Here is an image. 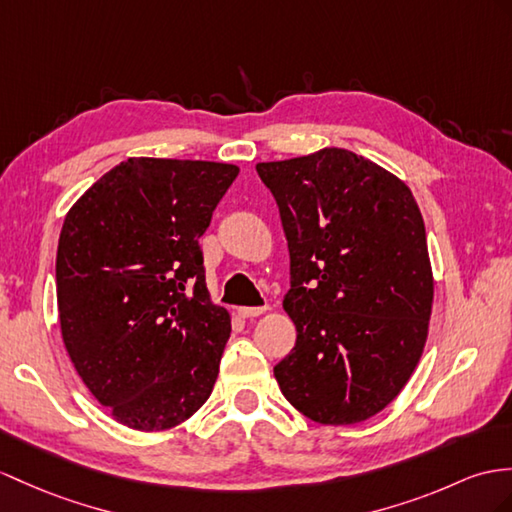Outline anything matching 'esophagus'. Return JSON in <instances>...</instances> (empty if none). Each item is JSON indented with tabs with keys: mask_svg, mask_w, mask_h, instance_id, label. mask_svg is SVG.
<instances>
[{
	"mask_svg": "<svg viewBox=\"0 0 512 512\" xmlns=\"http://www.w3.org/2000/svg\"><path fill=\"white\" fill-rule=\"evenodd\" d=\"M265 310H267V306H241V308H239V315H241L243 319H252V317L263 315Z\"/></svg>",
	"mask_w": 512,
	"mask_h": 512,
	"instance_id": "1",
	"label": "esophagus"
}]
</instances>
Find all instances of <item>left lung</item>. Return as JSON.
Segmentation results:
<instances>
[{
    "label": "left lung",
    "mask_w": 512,
    "mask_h": 512,
    "mask_svg": "<svg viewBox=\"0 0 512 512\" xmlns=\"http://www.w3.org/2000/svg\"><path fill=\"white\" fill-rule=\"evenodd\" d=\"M291 256L284 310L295 347L273 367L299 413L328 426L373 417L415 371L432 313L426 226L413 193L339 147L256 165Z\"/></svg>",
    "instance_id": "1"
}]
</instances>
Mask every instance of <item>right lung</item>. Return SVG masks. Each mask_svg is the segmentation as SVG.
I'll list each match as a JSON object with an SVG mask.
<instances>
[{
    "label": "right lung",
    "instance_id": "obj_1",
    "mask_svg": "<svg viewBox=\"0 0 512 512\" xmlns=\"http://www.w3.org/2000/svg\"><path fill=\"white\" fill-rule=\"evenodd\" d=\"M239 167L128 158L62 223V341L97 402L134 430H169L202 406L230 339L206 289L199 236Z\"/></svg>",
    "mask_w": 512,
    "mask_h": 512
}]
</instances>
